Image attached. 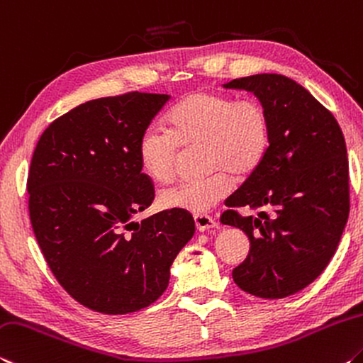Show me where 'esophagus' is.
<instances>
[{
	"mask_svg": "<svg viewBox=\"0 0 363 363\" xmlns=\"http://www.w3.org/2000/svg\"><path fill=\"white\" fill-rule=\"evenodd\" d=\"M194 223H196V228H198L199 231H206V230H211V228H216L217 227L216 218H212L211 216H207V213L194 216Z\"/></svg>",
	"mask_w": 363,
	"mask_h": 363,
	"instance_id": "obj_1",
	"label": "esophagus"
}]
</instances>
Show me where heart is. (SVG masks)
I'll list each match as a JSON object with an SVG mask.
<instances>
[{
  "label": "heart",
  "mask_w": 363,
  "mask_h": 363,
  "mask_svg": "<svg viewBox=\"0 0 363 363\" xmlns=\"http://www.w3.org/2000/svg\"><path fill=\"white\" fill-rule=\"evenodd\" d=\"M270 138V116L257 101L196 90L172 108L169 130L156 125L143 130L138 159L152 182L169 183L178 172L182 147L203 146L211 175L165 189L159 204L165 209L204 213L230 194L231 174L245 178L260 167Z\"/></svg>",
  "instance_id": "heart-1"
}]
</instances>
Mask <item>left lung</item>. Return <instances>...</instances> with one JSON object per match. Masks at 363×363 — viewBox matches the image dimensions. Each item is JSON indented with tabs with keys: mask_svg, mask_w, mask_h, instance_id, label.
<instances>
[{
	"mask_svg": "<svg viewBox=\"0 0 363 363\" xmlns=\"http://www.w3.org/2000/svg\"><path fill=\"white\" fill-rule=\"evenodd\" d=\"M223 86L252 91L272 125L264 162L227 199L230 209L220 217L251 241L233 280L257 298H286L315 280L340 245L349 217L346 141L335 116L288 77L259 74Z\"/></svg>",
	"mask_w": 363,
	"mask_h": 363,
	"instance_id": "obj_1",
	"label": "left lung"
}]
</instances>
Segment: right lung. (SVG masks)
<instances>
[{
  "label": "right lung",
  "mask_w": 363,
  "mask_h": 363,
  "mask_svg": "<svg viewBox=\"0 0 363 363\" xmlns=\"http://www.w3.org/2000/svg\"><path fill=\"white\" fill-rule=\"evenodd\" d=\"M169 98L130 91L88 101L50 123L33 151L35 238L59 284L91 311L122 315L157 301L194 235L193 216L182 209L133 222L154 201L140 136Z\"/></svg>",
  "instance_id": "1"
}]
</instances>
